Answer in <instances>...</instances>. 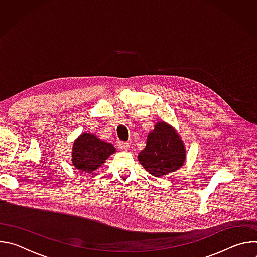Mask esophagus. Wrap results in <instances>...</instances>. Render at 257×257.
<instances>
[{
    "label": "esophagus",
    "instance_id": "esophagus-1",
    "mask_svg": "<svg viewBox=\"0 0 257 257\" xmlns=\"http://www.w3.org/2000/svg\"><path fill=\"white\" fill-rule=\"evenodd\" d=\"M117 145L120 150H123V151H127L129 149V143L125 141H118Z\"/></svg>",
    "mask_w": 257,
    "mask_h": 257
}]
</instances>
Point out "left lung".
<instances>
[{
	"mask_svg": "<svg viewBox=\"0 0 257 257\" xmlns=\"http://www.w3.org/2000/svg\"><path fill=\"white\" fill-rule=\"evenodd\" d=\"M186 152L179 134L160 122L149 134L146 146L138 155L142 167L155 177L175 172L184 164Z\"/></svg>",
	"mask_w": 257,
	"mask_h": 257,
	"instance_id": "left-lung-1",
	"label": "left lung"
}]
</instances>
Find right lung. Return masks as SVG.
Returning a JSON list of instances; mask_svg holds the SVG:
<instances>
[{
	"label": "right lung",
	"instance_id": "obj_1",
	"mask_svg": "<svg viewBox=\"0 0 257 257\" xmlns=\"http://www.w3.org/2000/svg\"><path fill=\"white\" fill-rule=\"evenodd\" d=\"M115 152L116 149L111 143L100 140L93 134L83 133L73 144L72 163L76 169L91 173Z\"/></svg>",
	"mask_w": 257,
	"mask_h": 257
}]
</instances>
